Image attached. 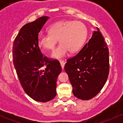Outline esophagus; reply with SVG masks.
<instances>
[{"instance_id": "1", "label": "esophagus", "mask_w": 123, "mask_h": 123, "mask_svg": "<svg viewBox=\"0 0 123 123\" xmlns=\"http://www.w3.org/2000/svg\"><path fill=\"white\" fill-rule=\"evenodd\" d=\"M59 62H60V64H61V66L62 68H64V66H65V62L63 60H60L59 61Z\"/></svg>"}]
</instances>
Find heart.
Wrapping results in <instances>:
<instances>
[{"label": "heart", "mask_w": 123, "mask_h": 123, "mask_svg": "<svg viewBox=\"0 0 123 123\" xmlns=\"http://www.w3.org/2000/svg\"><path fill=\"white\" fill-rule=\"evenodd\" d=\"M48 32V34H39L38 44L46 50H52L58 39L60 44L52 55V56L56 59L65 56L69 51L74 53L80 50L87 35L85 25L81 22L74 21L54 24L49 27Z\"/></svg>", "instance_id": "heart-1"}]
</instances>
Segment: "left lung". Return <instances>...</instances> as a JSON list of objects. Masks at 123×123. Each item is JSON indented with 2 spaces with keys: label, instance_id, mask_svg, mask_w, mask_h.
<instances>
[{
  "label": "left lung",
  "instance_id": "1",
  "mask_svg": "<svg viewBox=\"0 0 123 123\" xmlns=\"http://www.w3.org/2000/svg\"><path fill=\"white\" fill-rule=\"evenodd\" d=\"M67 61L64 69L74 96L81 100H89L98 95L110 71L108 48L98 27L89 42Z\"/></svg>",
  "mask_w": 123,
  "mask_h": 123
}]
</instances>
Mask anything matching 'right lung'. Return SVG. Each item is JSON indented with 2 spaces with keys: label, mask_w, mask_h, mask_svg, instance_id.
<instances>
[{
  "label": "right lung",
  "mask_w": 123,
  "mask_h": 123,
  "mask_svg": "<svg viewBox=\"0 0 123 123\" xmlns=\"http://www.w3.org/2000/svg\"><path fill=\"white\" fill-rule=\"evenodd\" d=\"M49 17L24 25L14 40L12 58L25 92L36 101L46 102L56 95V80L61 72L57 59L44 56L38 46V33Z\"/></svg>",
  "instance_id": "add662e5"
}]
</instances>
